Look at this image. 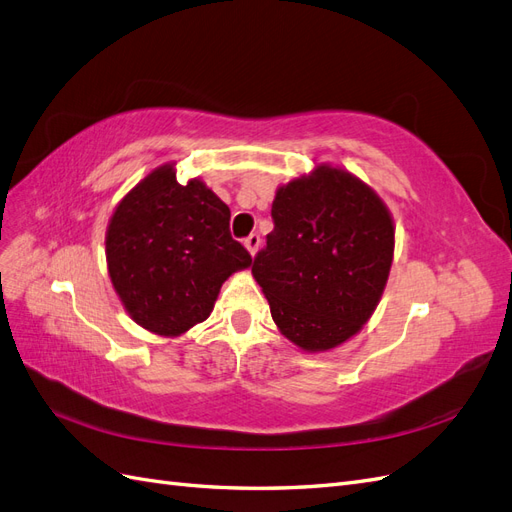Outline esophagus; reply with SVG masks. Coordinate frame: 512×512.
<instances>
[{
  "label": "esophagus",
  "mask_w": 512,
  "mask_h": 512,
  "mask_svg": "<svg viewBox=\"0 0 512 512\" xmlns=\"http://www.w3.org/2000/svg\"><path fill=\"white\" fill-rule=\"evenodd\" d=\"M243 245L247 247V252L254 256L258 252V247H260V235H258V232H252V235L243 241Z\"/></svg>",
  "instance_id": "1"
}]
</instances>
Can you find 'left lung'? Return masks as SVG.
I'll return each instance as SVG.
<instances>
[{"mask_svg":"<svg viewBox=\"0 0 512 512\" xmlns=\"http://www.w3.org/2000/svg\"><path fill=\"white\" fill-rule=\"evenodd\" d=\"M271 215L275 228L252 275L273 322L305 352L342 346L374 314L389 280V207L346 168L318 164L277 188Z\"/></svg>","mask_w":512,"mask_h":512,"instance_id":"1","label":"left lung"}]
</instances>
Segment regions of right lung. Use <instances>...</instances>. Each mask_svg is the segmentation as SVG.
I'll return each instance as SVG.
<instances>
[{"mask_svg": "<svg viewBox=\"0 0 512 512\" xmlns=\"http://www.w3.org/2000/svg\"><path fill=\"white\" fill-rule=\"evenodd\" d=\"M230 209L205 181L162 164L119 200L106 226V267L121 305L149 333L179 337L213 312L222 284L252 267L230 237Z\"/></svg>", "mask_w": 512, "mask_h": 512, "instance_id": "obj_1", "label": "right lung"}]
</instances>
